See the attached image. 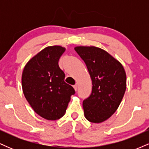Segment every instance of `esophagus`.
Returning <instances> with one entry per match:
<instances>
[{
  "label": "esophagus",
  "mask_w": 149,
  "mask_h": 149,
  "mask_svg": "<svg viewBox=\"0 0 149 149\" xmlns=\"http://www.w3.org/2000/svg\"><path fill=\"white\" fill-rule=\"evenodd\" d=\"M73 88H74L75 91H77V90H78V85H75L74 86H73Z\"/></svg>",
  "instance_id": "esophagus-1"
}]
</instances>
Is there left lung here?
Instances as JSON below:
<instances>
[{"mask_svg": "<svg viewBox=\"0 0 149 149\" xmlns=\"http://www.w3.org/2000/svg\"><path fill=\"white\" fill-rule=\"evenodd\" d=\"M92 81L90 96L83 102L85 118L94 123L107 120L116 111L126 90L122 64L109 52L95 46H77Z\"/></svg>", "mask_w": 149, "mask_h": 149, "instance_id": "1", "label": "left lung"}]
</instances>
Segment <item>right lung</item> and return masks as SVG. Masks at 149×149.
I'll return each instance as SVG.
<instances>
[{"mask_svg": "<svg viewBox=\"0 0 149 149\" xmlns=\"http://www.w3.org/2000/svg\"><path fill=\"white\" fill-rule=\"evenodd\" d=\"M66 48L48 46L36 54L24 68L22 86L25 98L38 115L48 120L64 116L72 86L64 82L65 74L58 61Z\"/></svg>", "mask_w": 149, "mask_h": 149, "instance_id": "obj_1", "label": "right lung"}]
</instances>
